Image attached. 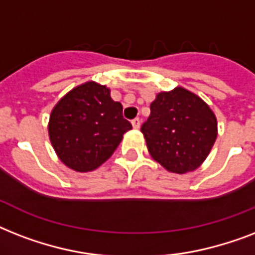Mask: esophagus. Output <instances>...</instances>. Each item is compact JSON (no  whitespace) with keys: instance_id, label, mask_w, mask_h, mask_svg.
<instances>
[{"instance_id":"1","label":"esophagus","mask_w":255,"mask_h":255,"mask_svg":"<svg viewBox=\"0 0 255 255\" xmlns=\"http://www.w3.org/2000/svg\"><path fill=\"white\" fill-rule=\"evenodd\" d=\"M132 127L136 128V129H139V128H140V119H139V118H135V119L132 120Z\"/></svg>"}]
</instances>
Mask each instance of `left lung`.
Here are the masks:
<instances>
[{"label":"left lung","mask_w":255,"mask_h":255,"mask_svg":"<svg viewBox=\"0 0 255 255\" xmlns=\"http://www.w3.org/2000/svg\"><path fill=\"white\" fill-rule=\"evenodd\" d=\"M149 155L173 173L197 169L217 139V119L210 107L182 87L160 92L141 126Z\"/></svg>","instance_id":"8db88e82"}]
</instances>
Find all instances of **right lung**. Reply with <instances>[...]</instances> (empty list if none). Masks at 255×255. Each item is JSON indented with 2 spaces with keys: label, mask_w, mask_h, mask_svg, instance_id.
<instances>
[{
  "label": "right lung",
  "mask_w": 255,
  "mask_h": 255,
  "mask_svg": "<svg viewBox=\"0 0 255 255\" xmlns=\"http://www.w3.org/2000/svg\"><path fill=\"white\" fill-rule=\"evenodd\" d=\"M132 128L110 88L87 82L67 92L51 111L49 136L63 164L90 172L107 161Z\"/></svg>",
  "instance_id": "add662e5"
}]
</instances>
